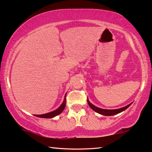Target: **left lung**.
Listing matches in <instances>:
<instances>
[{"instance_id":"1","label":"left lung","mask_w":152,"mask_h":152,"mask_svg":"<svg viewBox=\"0 0 152 152\" xmlns=\"http://www.w3.org/2000/svg\"><path fill=\"white\" fill-rule=\"evenodd\" d=\"M87 103H88L89 107H91L93 110L95 111V112H97L99 114H102V115H106V116H111V115H115V114H118L119 113H121L123 111L126 110L127 108H128L129 106L132 104V103H130V104L126 106V107H124L120 109H117V110H103V109H100L99 107H97L96 106L91 104V103L89 102L88 99H87Z\"/></svg>"}]
</instances>
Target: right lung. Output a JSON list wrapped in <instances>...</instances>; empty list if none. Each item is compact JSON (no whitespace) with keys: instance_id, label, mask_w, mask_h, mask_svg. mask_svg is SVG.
<instances>
[{"instance_id":"add662e5","label":"right lung","mask_w":152,"mask_h":152,"mask_svg":"<svg viewBox=\"0 0 152 152\" xmlns=\"http://www.w3.org/2000/svg\"><path fill=\"white\" fill-rule=\"evenodd\" d=\"M65 105H66V95L65 96V99H64V102L62 103V105H61L60 107L57 109V110H56L55 111H52V112L42 114V115H34L37 117H39V118H54V117L59 115V114L62 112V111L64 110V109H65Z\"/></svg>"}]
</instances>
